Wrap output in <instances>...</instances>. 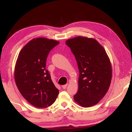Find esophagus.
<instances>
[{
	"label": "esophagus",
	"instance_id": "34e87169",
	"mask_svg": "<svg viewBox=\"0 0 132 132\" xmlns=\"http://www.w3.org/2000/svg\"><path fill=\"white\" fill-rule=\"evenodd\" d=\"M67 85H68V84H66V85H63L62 86V87L63 89H65L66 87H67Z\"/></svg>",
	"mask_w": 132,
	"mask_h": 132
}]
</instances>
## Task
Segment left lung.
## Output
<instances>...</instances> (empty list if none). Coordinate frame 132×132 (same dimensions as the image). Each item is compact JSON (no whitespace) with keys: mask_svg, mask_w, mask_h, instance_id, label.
Segmentation results:
<instances>
[{"mask_svg":"<svg viewBox=\"0 0 132 132\" xmlns=\"http://www.w3.org/2000/svg\"><path fill=\"white\" fill-rule=\"evenodd\" d=\"M75 56L79 71L76 103L90 107L99 103L110 85L112 71L106 51L96 40L77 37L66 41Z\"/></svg>","mask_w":132,"mask_h":132,"instance_id":"left-lung-1","label":"left lung"}]
</instances>
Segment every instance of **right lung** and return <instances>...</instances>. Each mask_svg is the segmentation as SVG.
Instances as JSON below:
<instances>
[{"label":"right lung","instance_id":"obj_1","mask_svg":"<svg viewBox=\"0 0 132 132\" xmlns=\"http://www.w3.org/2000/svg\"><path fill=\"white\" fill-rule=\"evenodd\" d=\"M59 43L45 38H35L19 53L14 71L16 85L22 95L37 108L51 105L59 95L46 63L50 51Z\"/></svg>","mask_w":132,"mask_h":132}]
</instances>
